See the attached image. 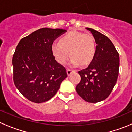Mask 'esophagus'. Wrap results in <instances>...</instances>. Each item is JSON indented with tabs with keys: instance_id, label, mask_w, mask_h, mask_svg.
<instances>
[{
	"instance_id": "34e87169",
	"label": "esophagus",
	"mask_w": 132,
	"mask_h": 132,
	"mask_svg": "<svg viewBox=\"0 0 132 132\" xmlns=\"http://www.w3.org/2000/svg\"><path fill=\"white\" fill-rule=\"evenodd\" d=\"M74 71H73V70H70V69H67V70H66V72H67V74L68 76H70V75L73 72H74Z\"/></svg>"
}]
</instances>
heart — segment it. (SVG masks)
<instances>
[{"mask_svg":"<svg viewBox=\"0 0 132 132\" xmlns=\"http://www.w3.org/2000/svg\"><path fill=\"white\" fill-rule=\"evenodd\" d=\"M52 52L56 61L61 64H64L67 62L70 54L71 66H78L80 64L86 66L91 63L94 57V39L89 34L71 31L62 36L59 42L53 43Z\"/></svg>","mask_w":132,"mask_h":132,"instance_id":"1","label":"heart"}]
</instances>
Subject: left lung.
Returning a JSON list of instances; mask_svg holds the SVG:
<instances>
[{"label":"left lung","instance_id":"8db88e82","mask_svg":"<svg viewBox=\"0 0 132 132\" xmlns=\"http://www.w3.org/2000/svg\"><path fill=\"white\" fill-rule=\"evenodd\" d=\"M96 46L94 57L86 69L78 71L81 81L76 86L78 95L89 103L105 100L116 84L119 74V56L112 41L91 28Z\"/></svg>","mask_w":132,"mask_h":132}]
</instances>
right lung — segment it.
<instances>
[{"label": "right lung", "instance_id": "1", "mask_svg": "<svg viewBox=\"0 0 132 132\" xmlns=\"http://www.w3.org/2000/svg\"><path fill=\"white\" fill-rule=\"evenodd\" d=\"M65 32V29L42 28L18 43L12 61L13 80L29 100L39 103L50 100L67 77L66 70L52 52L54 41Z\"/></svg>", "mask_w": 132, "mask_h": 132}]
</instances>
